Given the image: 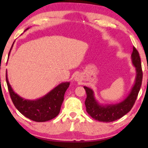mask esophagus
<instances>
[{"label":"esophagus","mask_w":148,"mask_h":148,"mask_svg":"<svg viewBox=\"0 0 148 148\" xmlns=\"http://www.w3.org/2000/svg\"><path fill=\"white\" fill-rule=\"evenodd\" d=\"M74 80H75V81H79L80 80H81V79H80V76L79 75L76 76L75 78H74Z\"/></svg>","instance_id":"34e87169"}]
</instances>
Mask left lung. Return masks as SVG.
I'll return each mask as SVG.
<instances>
[{
	"label": "left lung",
	"mask_w": 148,
	"mask_h": 148,
	"mask_svg": "<svg viewBox=\"0 0 148 148\" xmlns=\"http://www.w3.org/2000/svg\"><path fill=\"white\" fill-rule=\"evenodd\" d=\"M131 58L132 64L136 69V79L130 92L123 101L115 104H101L96 100L92 90L86 86L84 87L87 95L85 101L86 111L95 120L104 123L115 121L126 115L133 107L140 89L143 79L140 56L134 47Z\"/></svg>",
	"instance_id": "obj_1"
}]
</instances>
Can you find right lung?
Instances as JSON below:
<instances>
[{"label": "right lung", "mask_w": 148, "mask_h": 148, "mask_svg": "<svg viewBox=\"0 0 148 148\" xmlns=\"http://www.w3.org/2000/svg\"><path fill=\"white\" fill-rule=\"evenodd\" d=\"M13 45L14 43L10 49L9 55ZM6 81L10 97L16 109L30 120L40 123L49 121L59 114L64 100V93L69 86V82L61 83L42 97L35 100H29L23 99L14 92L8 81L7 72Z\"/></svg>", "instance_id": "right-lung-1"}]
</instances>
